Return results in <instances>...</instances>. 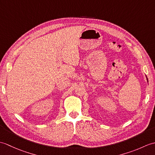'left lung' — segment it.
Masks as SVG:
<instances>
[{
	"instance_id": "1",
	"label": "left lung",
	"mask_w": 155,
	"mask_h": 155,
	"mask_svg": "<svg viewBox=\"0 0 155 155\" xmlns=\"http://www.w3.org/2000/svg\"><path fill=\"white\" fill-rule=\"evenodd\" d=\"M146 77H147V76H146ZM147 82H148V83H149V81H148V78H147Z\"/></svg>"
}]
</instances>
